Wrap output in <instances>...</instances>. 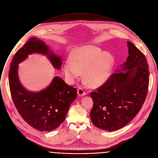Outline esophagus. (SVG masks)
<instances>
[{
  "label": "esophagus",
  "mask_w": 158,
  "mask_h": 158,
  "mask_svg": "<svg viewBox=\"0 0 158 158\" xmlns=\"http://www.w3.org/2000/svg\"><path fill=\"white\" fill-rule=\"evenodd\" d=\"M77 95L79 96H84V95H85V92L82 88L79 87L77 89Z\"/></svg>",
  "instance_id": "obj_1"
}]
</instances>
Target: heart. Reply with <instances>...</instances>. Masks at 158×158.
<instances>
[{"label":"heart","mask_w":158,"mask_h":158,"mask_svg":"<svg viewBox=\"0 0 158 158\" xmlns=\"http://www.w3.org/2000/svg\"><path fill=\"white\" fill-rule=\"evenodd\" d=\"M114 62L111 54L88 45L79 47L71 52L70 61L64 63L63 71L69 82L74 81L84 71L85 84L91 87H98L109 79Z\"/></svg>","instance_id":"heart-1"}]
</instances>
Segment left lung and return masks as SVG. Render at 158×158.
<instances>
[{
    "label": "left lung",
    "mask_w": 158,
    "mask_h": 158,
    "mask_svg": "<svg viewBox=\"0 0 158 158\" xmlns=\"http://www.w3.org/2000/svg\"><path fill=\"white\" fill-rule=\"evenodd\" d=\"M129 56L107 81L90 96L94 106L90 116L93 124L107 131L118 130L140 111L148 89V64L144 54L127 41Z\"/></svg>",
    "instance_id": "obj_1"
}]
</instances>
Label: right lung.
I'll use <instances>...</instances> for the list:
<instances>
[{"instance_id":"obj_1","label":"right lung","mask_w":158,"mask_h":158,"mask_svg":"<svg viewBox=\"0 0 158 158\" xmlns=\"http://www.w3.org/2000/svg\"><path fill=\"white\" fill-rule=\"evenodd\" d=\"M33 53L46 56L54 68L60 69L62 60L44 42L31 38L15 54L9 70V85L13 103L22 118L40 131L54 130L64 121L71 104L76 99L77 89L67 85L58 76L46 89L33 92L24 88L18 77L19 63Z\"/></svg>"}]
</instances>
